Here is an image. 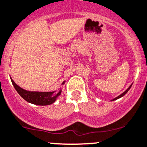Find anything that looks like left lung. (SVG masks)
<instances>
[{
  "instance_id": "8db88e82",
  "label": "left lung",
  "mask_w": 147,
  "mask_h": 147,
  "mask_svg": "<svg viewBox=\"0 0 147 147\" xmlns=\"http://www.w3.org/2000/svg\"><path fill=\"white\" fill-rule=\"evenodd\" d=\"M131 85H132V84H131V85H130V86H129V88H128V89H127V90H125V91H124V92H123V93H122V94H121V95H119V96H118V97H116V98H114V99H113V100H116L119 99V98H121V97H123V95H126V92H128V91H129V90H130V88H131Z\"/></svg>"
}]
</instances>
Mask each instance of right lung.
<instances>
[{"instance_id": "add662e5", "label": "right lung", "mask_w": 147, "mask_h": 147, "mask_svg": "<svg viewBox=\"0 0 147 147\" xmlns=\"http://www.w3.org/2000/svg\"><path fill=\"white\" fill-rule=\"evenodd\" d=\"M13 85L15 88L18 93L24 98L25 100L30 103L38 105H51L56 101L57 98L59 96L62 92V89L59 91H53V92H37V91H28L23 89L21 87L15 83L12 78H11ZM65 83L64 81L62 85Z\"/></svg>"}]
</instances>
